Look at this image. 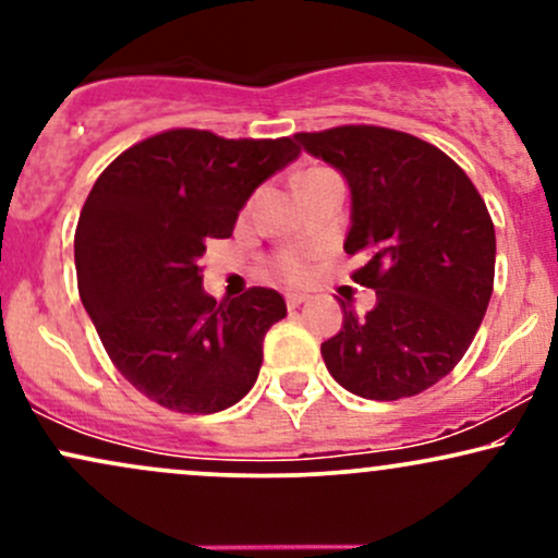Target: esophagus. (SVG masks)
<instances>
[{
  "instance_id": "34e87169",
  "label": "esophagus",
  "mask_w": 558,
  "mask_h": 558,
  "mask_svg": "<svg viewBox=\"0 0 558 558\" xmlns=\"http://www.w3.org/2000/svg\"><path fill=\"white\" fill-rule=\"evenodd\" d=\"M304 301H306L304 293H296V291L286 293V304H288V310H296V306L304 304Z\"/></svg>"
}]
</instances>
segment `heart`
<instances>
[{
	"instance_id": "1",
	"label": "heart",
	"mask_w": 558,
	"mask_h": 558,
	"mask_svg": "<svg viewBox=\"0 0 558 558\" xmlns=\"http://www.w3.org/2000/svg\"><path fill=\"white\" fill-rule=\"evenodd\" d=\"M275 270L286 280H301L310 272V254L306 252H283L275 257Z\"/></svg>"
}]
</instances>
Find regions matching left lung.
<instances>
[{
	"mask_svg": "<svg viewBox=\"0 0 558 558\" xmlns=\"http://www.w3.org/2000/svg\"><path fill=\"white\" fill-rule=\"evenodd\" d=\"M345 178L351 278L377 304L323 343L338 386L373 401L417 396L457 367L483 323L496 272V230L466 172L438 146L377 125L296 133Z\"/></svg>",
	"mask_w": 558,
	"mask_h": 558,
	"instance_id": "8db88e82",
	"label": "left lung"
}]
</instances>
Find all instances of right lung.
I'll return each instance as SVG.
<instances>
[{"label": "right lung", "mask_w": 558, "mask_h": 558, "mask_svg": "<svg viewBox=\"0 0 558 558\" xmlns=\"http://www.w3.org/2000/svg\"><path fill=\"white\" fill-rule=\"evenodd\" d=\"M299 151L293 138L175 128L96 178L75 228L78 293L114 367L159 407L222 412L257 383L262 341L286 301L272 288L215 301L198 259Z\"/></svg>", "instance_id": "obj_1"}]
</instances>
